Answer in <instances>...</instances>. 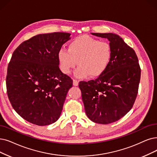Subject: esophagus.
<instances>
[{
    "label": "esophagus",
    "instance_id": "obj_1",
    "mask_svg": "<svg viewBox=\"0 0 157 157\" xmlns=\"http://www.w3.org/2000/svg\"><path fill=\"white\" fill-rule=\"evenodd\" d=\"M73 86H77L78 85V81L77 80L73 79Z\"/></svg>",
    "mask_w": 157,
    "mask_h": 157
}]
</instances>
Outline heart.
<instances>
[{"mask_svg": "<svg viewBox=\"0 0 157 157\" xmlns=\"http://www.w3.org/2000/svg\"><path fill=\"white\" fill-rule=\"evenodd\" d=\"M113 54V48L109 42L82 35L69 43L67 49H60L57 56L62 72L70 74L78 64L80 66L75 75L83 78L90 75L97 77L103 74L111 63Z\"/></svg>", "mask_w": 157, "mask_h": 157, "instance_id": "b5f03b06", "label": "heart"}]
</instances>
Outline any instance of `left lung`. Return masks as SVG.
Instances as JSON below:
<instances>
[{"label": "left lung", "mask_w": 157, "mask_h": 157, "mask_svg": "<svg viewBox=\"0 0 157 157\" xmlns=\"http://www.w3.org/2000/svg\"><path fill=\"white\" fill-rule=\"evenodd\" d=\"M91 34L107 38L113 54L103 74L95 80L80 81L78 86L87 117L95 123L108 124L118 121L132 108L139 90L141 70L134 49L118 35Z\"/></svg>", "instance_id": "8db88e82"}]
</instances>
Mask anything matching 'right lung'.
<instances>
[{
  "mask_svg": "<svg viewBox=\"0 0 157 157\" xmlns=\"http://www.w3.org/2000/svg\"><path fill=\"white\" fill-rule=\"evenodd\" d=\"M70 35H37L12 55L6 76L8 97L15 111L30 123L47 126L60 117L73 80L60 70L57 54Z\"/></svg>",
  "mask_w": 157,
  "mask_h": 157,
  "instance_id": "obj_1",
  "label": "right lung"
}]
</instances>
